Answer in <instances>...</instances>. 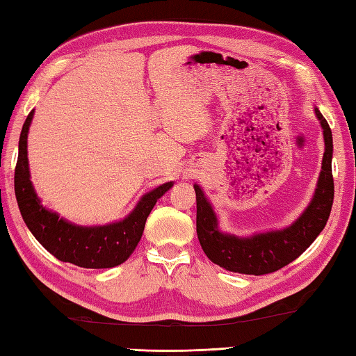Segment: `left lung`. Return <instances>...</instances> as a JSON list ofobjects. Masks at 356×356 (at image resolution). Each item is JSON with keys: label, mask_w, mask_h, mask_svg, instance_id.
<instances>
[{"label": "left lung", "mask_w": 356, "mask_h": 356, "mask_svg": "<svg viewBox=\"0 0 356 356\" xmlns=\"http://www.w3.org/2000/svg\"><path fill=\"white\" fill-rule=\"evenodd\" d=\"M314 113L322 125L325 152L322 171L308 207L291 226L276 231L257 232L250 237H238L222 232L218 226L212 204L204 195L200 185H193L196 191V232L206 256L225 270L242 275H267L286 267L301 252L309 248L318 234L323 231L333 206L334 184L331 172L333 159V135L327 119L318 108Z\"/></svg>", "instance_id": "8db88e82"}]
</instances>
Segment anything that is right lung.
<instances>
[{
    "label": "right lung",
    "mask_w": 356,
    "mask_h": 356,
    "mask_svg": "<svg viewBox=\"0 0 356 356\" xmlns=\"http://www.w3.org/2000/svg\"><path fill=\"white\" fill-rule=\"evenodd\" d=\"M33 118L34 110L23 124L14 177L17 204L28 229L48 252L63 262L83 268H111L125 262L141 240L150 210L174 182H166L143 195L135 209L120 221L104 226H80L64 220L56 212L42 206L31 182L28 131Z\"/></svg>",
    "instance_id": "obj_1"
}]
</instances>
